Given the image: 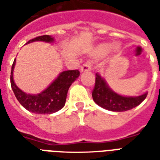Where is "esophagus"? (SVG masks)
<instances>
[{"instance_id":"34e87169","label":"esophagus","mask_w":160,"mask_h":160,"mask_svg":"<svg viewBox=\"0 0 160 160\" xmlns=\"http://www.w3.org/2000/svg\"><path fill=\"white\" fill-rule=\"evenodd\" d=\"M91 68H92V63L90 62H87L82 65L81 68H80V71L81 72H87V71H90Z\"/></svg>"}]
</instances>
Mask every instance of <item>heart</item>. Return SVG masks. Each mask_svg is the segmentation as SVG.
I'll return each mask as SVG.
<instances>
[{
    "label": "heart",
    "instance_id": "obj_1",
    "mask_svg": "<svg viewBox=\"0 0 160 160\" xmlns=\"http://www.w3.org/2000/svg\"><path fill=\"white\" fill-rule=\"evenodd\" d=\"M111 49V43H108V42H105V43H102L99 46H98V48L96 49V54L98 56H104L106 55L110 49ZM112 49L114 51H118L119 49V45L118 44H115L113 47H112Z\"/></svg>",
    "mask_w": 160,
    "mask_h": 160
}]
</instances>
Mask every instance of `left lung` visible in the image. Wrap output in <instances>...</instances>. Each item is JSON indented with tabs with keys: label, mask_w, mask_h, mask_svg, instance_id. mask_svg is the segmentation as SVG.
<instances>
[{
	"label": "left lung",
	"mask_w": 160,
	"mask_h": 160,
	"mask_svg": "<svg viewBox=\"0 0 160 160\" xmlns=\"http://www.w3.org/2000/svg\"><path fill=\"white\" fill-rule=\"evenodd\" d=\"M160 74V71H159ZM94 102L111 111H126L136 107L148 96V92L139 97H122L111 90L98 73H96L95 86L92 92Z\"/></svg>",
	"instance_id": "1"
}]
</instances>
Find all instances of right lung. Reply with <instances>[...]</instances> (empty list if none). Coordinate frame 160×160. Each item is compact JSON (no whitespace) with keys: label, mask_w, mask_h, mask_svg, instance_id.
<instances>
[{"label":"right lung","mask_w":160,"mask_h":160,"mask_svg":"<svg viewBox=\"0 0 160 160\" xmlns=\"http://www.w3.org/2000/svg\"><path fill=\"white\" fill-rule=\"evenodd\" d=\"M34 41L52 42L53 38L49 35H42L34 38L28 42ZM27 42V43H28ZM15 65V60L13 61L11 70V87L18 99L23 107L27 111L36 114H51L56 112L64 106L66 102L67 94L70 86L80 75L79 70H68L60 73L56 80L46 90L38 95H30L25 93L19 89L13 82L12 71Z\"/></svg>","instance_id":"obj_1"}]
</instances>
